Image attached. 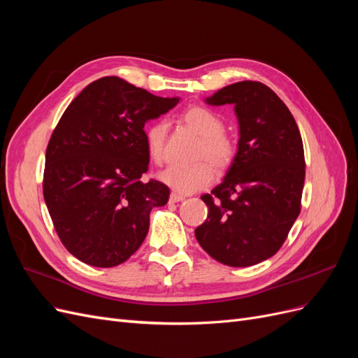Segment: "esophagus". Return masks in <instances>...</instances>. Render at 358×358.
Masks as SVG:
<instances>
[{
  "instance_id": "34e87169",
  "label": "esophagus",
  "mask_w": 358,
  "mask_h": 358,
  "mask_svg": "<svg viewBox=\"0 0 358 358\" xmlns=\"http://www.w3.org/2000/svg\"><path fill=\"white\" fill-rule=\"evenodd\" d=\"M183 200H185V197L180 196V194H178V192H171L170 199H169L170 203H178V201H183Z\"/></svg>"
}]
</instances>
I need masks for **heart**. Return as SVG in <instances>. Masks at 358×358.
<instances>
[{"label": "heart", "mask_w": 358, "mask_h": 358, "mask_svg": "<svg viewBox=\"0 0 358 358\" xmlns=\"http://www.w3.org/2000/svg\"><path fill=\"white\" fill-rule=\"evenodd\" d=\"M182 121L201 137L197 157H206L216 170L231 164L236 154L233 140L224 131V121L208 107L194 106L182 113ZM167 124L157 121L146 128L145 140L149 158L155 164L166 161ZM159 179L179 194H192L208 187L213 179V170L208 161L200 159L192 164H173L159 175Z\"/></svg>", "instance_id": "1"}]
</instances>
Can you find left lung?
I'll return each mask as SVG.
<instances>
[{
    "label": "left lung",
    "instance_id": "1",
    "mask_svg": "<svg viewBox=\"0 0 358 358\" xmlns=\"http://www.w3.org/2000/svg\"><path fill=\"white\" fill-rule=\"evenodd\" d=\"M206 103L234 106L239 143L224 180L201 196L209 213L196 237L216 262L254 266L279 251L300 213L301 136L288 107L264 83L237 82Z\"/></svg>",
    "mask_w": 358,
    "mask_h": 358
}]
</instances>
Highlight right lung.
<instances>
[{
	"mask_svg": "<svg viewBox=\"0 0 358 358\" xmlns=\"http://www.w3.org/2000/svg\"><path fill=\"white\" fill-rule=\"evenodd\" d=\"M178 103L107 76L61 116L46 149L43 196L62 245L80 262L113 267L143 243L150 210L170 196L164 183L140 180L149 164L145 124Z\"/></svg>",
	"mask_w": 358,
	"mask_h": 358,
	"instance_id": "1",
	"label": "right lung"
}]
</instances>
